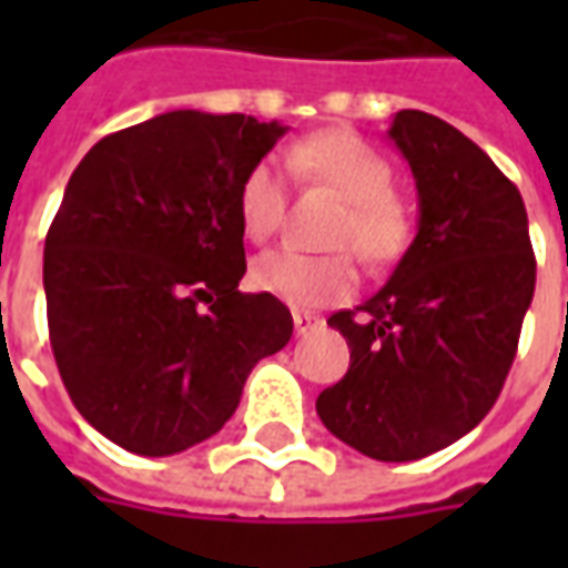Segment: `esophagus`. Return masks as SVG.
I'll use <instances>...</instances> for the list:
<instances>
[{"instance_id":"1","label":"esophagus","mask_w":568,"mask_h":568,"mask_svg":"<svg viewBox=\"0 0 568 568\" xmlns=\"http://www.w3.org/2000/svg\"><path fill=\"white\" fill-rule=\"evenodd\" d=\"M322 325H325V322H322L320 316H313V313H301V310L295 313V332L297 334L316 332V328H322Z\"/></svg>"}]
</instances>
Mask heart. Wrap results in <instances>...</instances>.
Segmentation results:
<instances>
[{
  "label": "heart",
  "instance_id": "heart-1",
  "mask_svg": "<svg viewBox=\"0 0 568 568\" xmlns=\"http://www.w3.org/2000/svg\"><path fill=\"white\" fill-rule=\"evenodd\" d=\"M297 182L328 187L344 200L328 246L353 248L368 267H389L414 240V219L405 200L395 194L393 163L353 130H322L297 142L288 154ZM240 224L248 240L264 243L285 222L288 191L280 166L258 161L240 185ZM252 283L264 295L288 307H325L356 292L358 271L353 255H301L295 248H276L255 261Z\"/></svg>",
  "mask_w": 568,
  "mask_h": 568
}]
</instances>
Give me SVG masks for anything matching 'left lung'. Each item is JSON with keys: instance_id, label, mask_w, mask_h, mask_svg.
Returning a JSON list of instances; mask_svg holds the SVG:
<instances>
[{"instance_id": "left-lung-1", "label": "left lung", "mask_w": 568, "mask_h": 568, "mask_svg": "<svg viewBox=\"0 0 568 568\" xmlns=\"http://www.w3.org/2000/svg\"><path fill=\"white\" fill-rule=\"evenodd\" d=\"M389 140L417 182V236L377 295L328 320L349 344V371L316 398V414L371 459L410 463L496 405L536 292V255L520 191L468 136L402 109Z\"/></svg>"}]
</instances>
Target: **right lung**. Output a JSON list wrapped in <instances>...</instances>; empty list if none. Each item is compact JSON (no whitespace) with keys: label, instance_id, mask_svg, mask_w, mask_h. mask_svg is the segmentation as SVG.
<instances>
[{"label":"right lung","instance_id":"1","mask_svg":"<svg viewBox=\"0 0 568 568\" xmlns=\"http://www.w3.org/2000/svg\"><path fill=\"white\" fill-rule=\"evenodd\" d=\"M285 128L179 109L93 145L44 240L48 334L72 405L140 456L234 417L248 371L292 337L280 297L243 295L240 185Z\"/></svg>","mask_w":568,"mask_h":568}]
</instances>
